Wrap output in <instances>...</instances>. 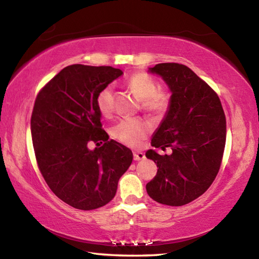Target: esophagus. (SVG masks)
<instances>
[{
    "mask_svg": "<svg viewBox=\"0 0 259 259\" xmlns=\"http://www.w3.org/2000/svg\"><path fill=\"white\" fill-rule=\"evenodd\" d=\"M134 159L135 161H140V160H144L145 159V154L142 152H134Z\"/></svg>",
    "mask_w": 259,
    "mask_h": 259,
    "instance_id": "34e87169",
    "label": "esophagus"
}]
</instances>
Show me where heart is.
I'll return each mask as SVG.
<instances>
[{
	"label": "heart",
	"mask_w": 259,
	"mask_h": 259,
	"mask_svg": "<svg viewBox=\"0 0 259 259\" xmlns=\"http://www.w3.org/2000/svg\"><path fill=\"white\" fill-rule=\"evenodd\" d=\"M129 88L136 97L142 100L144 111L159 115L165 112L169 105V98L164 93L156 91V83L147 74L138 73L128 81ZM99 112L103 115L111 114L113 109V87L107 85L99 91L96 99ZM150 126L140 119H123L113 126V137L128 146H138L146 137Z\"/></svg>",
	"instance_id": "b5f03b06"
}]
</instances>
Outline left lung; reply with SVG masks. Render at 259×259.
<instances>
[{
  "instance_id": "1",
  "label": "left lung",
  "mask_w": 259,
  "mask_h": 259,
  "mask_svg": "<svg viewBox=\"0 0 259 259\" xmlns=\"http://www.w3.org/2000/svg\"><path fill=\"white\" fill-rule=\"evenodd\" d=\"M148 73L162 77L171 94L151 144L162 151L171 147L172 153L146 152L159 166L146 191L156 202L179 207L202 195L217 176L226 142L225 114L217 94L185 65L157 64Z\"/></svg>"
}]
</instances>
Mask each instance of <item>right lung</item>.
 Segmentation results:
<instances>
[{
  "label": "right lung",
  "instance_id": "1",
  "mask_svg": "<svg viewBox=\"0 0 259 259\" xmlns=\"http://www.w3.org/2000/svg\"><path fill=\"white\" fill-rule=\"evenodd\" d=\"M122 74L111 66L71 65L35 100L30 133L38 168L50 190L73 208L107 204L133 162V152L102 129L96 104L99 91ZM90 141L104 144L90 150Z\"/></svg>",
  "mask_w": 259,
  "mask_h": 259
}]
</instances>
